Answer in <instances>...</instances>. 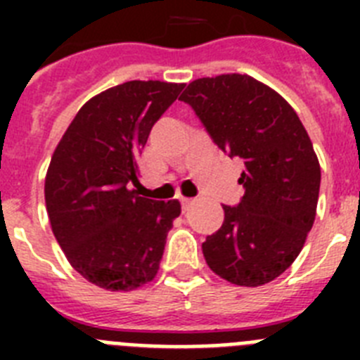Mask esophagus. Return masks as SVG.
<instances>
[{"label":"esophagus","mask_w":360,"mask_h":360,"mask_svg":"<svg viewBox=\"0 0 360 360\" xmlns=\"http://www.w3.org/2000/svg\"><path fill=\"white\" fill-rule=\"evenodd\" d=\"M180 202H182V209H184V211H187V209H189L191 205L195 203V200H193V198H180Z\"/></svg>","instance_id":"obj_1"}]
</instances>
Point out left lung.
<instances>
[{
    "label": "left lung",
    "instance_id": "obj_1",
    "mask_svg": "<svg viewBox=\"0 0 360 360\" xmlns=\"http://www.w3.org/2000/svg\"><path fill=\"white\" fill-rule=\"evenodd\" d=\"M180 101L221 151L243 162V196L224 205L203 257L234 285L270 283L294 263L316 219L321 167L310 136L290 104L249 75L196 79Z\"/></svg>",
    "mask_w": 360,
    "mask_h": 360
}]
</instances>
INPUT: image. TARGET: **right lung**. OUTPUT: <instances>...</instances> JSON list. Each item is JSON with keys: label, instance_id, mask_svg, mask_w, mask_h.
Segmentation results:
<instances>
[{"label": "right lung", "instance_id": "obj_1", "mask_svg": "<svg viewBox=\"0 0 360 360\" xmlns=\"http://www.w3.org/2000/svg\"><path fill=\"white\" fill-rule=\"evenodd\" d=\"M182 90L160 81L113 86L79 110L53 151L44 180L53 236L97 287L133 290L157 276L180 203L142 198L131 184L153 126Z\"/></svg>", "mask_w": 360, "mask_h": 360}]
</instances>
